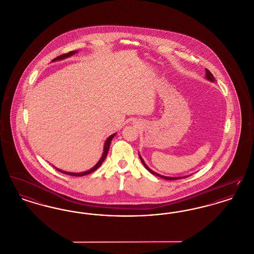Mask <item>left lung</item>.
Returning a JSON list of instances; mask_svg holds the SVG:
<instances>
[{
    "label": "left lung",
    "instance_id": "left-lung-1",
    "mask_svg": "<svg viewBox=\"0 0 254 254\" xmlns=\"http://www.w3.org/2000/svg\"><path fill=\"white\" fill-rule=\"evenodd\" d=\"M205 79L207 80V81H209V82H215V78L213 77V75L210 73V71L208 70V69H206L205 68ZM139 157H140V160L142 161V163H143V165H144V167H145V169H147L151 174H153V175H156L158 177H161V178H163V179H165V180H177V179H182V178H186V177H189V176H184V177H169V176H164V175H161V174H159L157 172H155V171H153L152 169H149L147 166H146V164L145 163V161L143 160V158L142 156L139 154Z\"/></svg>",
    "mask_w": 254,
    "mask_h": 254
}]
</instances>
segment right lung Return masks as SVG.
Instances as JSON below:
<instances>
[{
  "mask_svg": "<svg viewBox=\"0 0 254 254\" xmlns=\"http://www.w3.org/2000/svg\"><path fill=\"white\" fill-rule=\"evenodd\" d=\"M78 52V50H73V51H70V52H68V53H66V54H63V55H61L59 57H57V58H55L54 60H52V62H57V61H62L64 60V59H66V58H69V57H71L72 55L74 54H76ZM116 135V133H113V134H111L110 136H109V138L106 140V142H105V145H104V152H103V154H102V156L100 158V160L98 161V163H97L96 165L93 167V168H91L90 169H88V170H85V171H83V172H69V171H64V170H62V169H58V168H56V167H54L55 169H57L58 171H60L62 173H64V174H67V175H71V176H77V177H80V176H85V175H87V174H89V173H91V172H93L94 170H96L102 164H103V162L105 161V159L107 157V155H108V152H109V145H110V143H111V141H112V139L114 138V136Z\"/></svg>",
  "mask_w": 254,
  "mask_h": 254,
  "instance_id": "obj_1",
  "label": "right lung"
}]
</instances>
